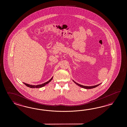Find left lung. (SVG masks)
<instances>
[{
  "mask_svg": "<svg viewBox=\"0 0 127 127\" xmlns=\"http://www.w3.org/2000/svg\"><path fill=\"white\" fill-rule=\"evenodd\" d=\"M73 81L75 82V84H76L79 86H80V87L84 88H85V89H92V88H96V87H98V86H99V85L100 84H99L93 86H83V85H81L79 84L78 83H77L76 82H75L74 80H73Z\"/></svg>",
  "mask_w": 127,
  "mask_h": 127,
  "instance_id": "8db88e82",
  "label": "left lung"
}]
</instances>
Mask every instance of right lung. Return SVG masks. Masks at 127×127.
<instances>
[{
	"mask_svg": "<svg viewBox=\"0 0 127 127\" xmlns=\"http://www.w3.org/2000/svg\"><path fill=\"white\" fill-rule=\"evenodd\" d=\"M52 78H53V77H52V78H51L50 80H49L48 81L44 83L41 84L37 85H29L28 84H27V83H24V82H23V83L26 86H27L28 87H29V88H42L43 87L45 86L46 85L48 84L49 82L52 80Z\"/></svg>",
	"mask_w": 127,
	"mask_h": 127,
	"instance_id": "right-lung-1",
	"label": "right lung"
}]
</instances>
